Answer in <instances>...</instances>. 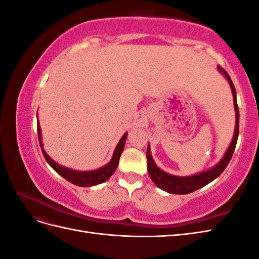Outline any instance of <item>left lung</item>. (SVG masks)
Here are the masks:
<instances>
[{
	"mask_svg": "<svg viewBox=\"0 0 259 259\" xmlns=\"http://www.w3.org/2000/svg\"><path fill=\"white\" fill-rule=\"evenodd\" d=\"M218 70L225 75L226 79L228 80L231 91H232V95H233V105H234V110H236V130H234V135L232 138V142H231L229 148L227 149L224 158L221 160V162L217 164V165H215L213 168H210L208 170L202 171V173L195 174L192 176H186V177L169 175L156 166V164L154 163L152 156H151V153H150V147L148 146V148H147V161H148L147 169H148L149 176H150L152 182L156 186H158L160 189L166 191L168 193L187 194V193H191L195 190L200 189V188L206 186L207 184L213 182L214 179H216L219 175L223 173L232 158V154L234 152V149H236L238 136H239V107H238V103H237V92H236V89H234V85L230 79L229 74L219 66H218Z\"/></svg>",
	"mask_w": 259,
	"mask_h": 259,
	"instance_id": "obj_1",
	"label": "left lung"
}]
</instances>
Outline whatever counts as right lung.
Returning <instances> with one entry per match:
<instances>
[{"mask_svg":"<svg viewBox=\"0 0 259 259\" xmlns=\"http://www.w3.org/2000/svg\"><path fill=\"white\" fill-rule=\"evenodd\" d=\"M37 136H38V142H40V146L42 148V153L44 155L45 160L48 161L50 165L55 170H56L60 176H62L66 180H68V182H70L75 186L91 187V186H96V185L105 183L106 180L110 178L111 175L114 173L115 168L117 167V165H119L120 156L124 150V146H125V142H126L127 133H125V134L122 136V138L120 139L119 144H117V146L115 147L112 159L107 164V165L100 167L98 169H95V170H85V171L74 170V169H70L65 166H61L58 163H56L53 159L50 158L48 153H46L43 149V145L41 142V139H42L41 127H40V124H38V120H37Z\"/></svg>","mask_w":259,"mask_h":259,"instance_id":"right-lung-1","label":"right lung"}]
</instances>
